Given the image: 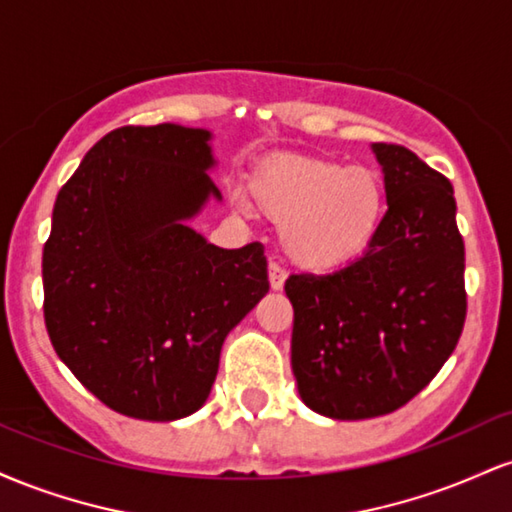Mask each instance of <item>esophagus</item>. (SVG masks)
<instances>
[{
    "mask_svg": "<svg viewBox=\"0 0 512 512\" xmlns=\"http://www.w3.org/2000/svg\"><path fill=\"white\" fill-rule=\"evenodd\" d=\"M284 281H286V269L281 267L279 262H269V286L274 291L284 289Z\"/></svg>",
    "mask_w": 512,
    "mask_h": 512,
    "instance_id": "34e87169",
    "label": "esophagus"
}]
</instances>
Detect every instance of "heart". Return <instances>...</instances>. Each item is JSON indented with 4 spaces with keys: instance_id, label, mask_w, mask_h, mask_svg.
Instances as JSON below:
<instances>
[{
    "instance_id": "b5f03b06",
    "label": "heart",
    "mask_w": 512,
    "mask_h": 512,
    "mask_svg": "<svg viewBox=\"0 0 512 512\" xmlns=\"http://www.w3.org/2000/svg\"><path fill=\"white\" fill-rule=\"evenodd\" d=\"M257 214L281 226L293 262L330 272L358 260L387 216L383 175L322 156H272L250 178Z\"/></svg>"
}]
</instances>
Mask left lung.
<instances>
[{
    "instance_id": "1",
    "label": "left lung",
    "mask_w": 512,
    "mask_h": 512,
    "mask_svg": "<svg viewBox=\"0 0 512 512\" xmlns=\"http://www.w3.org/2000/svg\"><path fill=\"white\" fill-rule=\"evenodd\" d=\"M387 216L373 245L332 274H291V368L310 409L339 421L390 414L455 351L467 317L464 240L443 173L373 144Z\"/></svg>"
}]
</instances>
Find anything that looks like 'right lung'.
Listing matches in <instances>:
<instances>
[{
  "mask_svg": "<svg viewBox=\"0 0 512 512\" xmlns=\"http://www.w3.org/2000/svg\"><path fill=\"white\" fill-rule=\"evenodd\" d=\"M207 129L120 127L62 185L43 250L50 342L79 383L132 419L207 402L226 334L269 291L262 243L216 248L185 226L221 197Z\"/></svg>",
  "mask_w": 512,
  "mask_h": 512,
  "instance_id": "1",
  "label": "right lung"
}]
</instances>
